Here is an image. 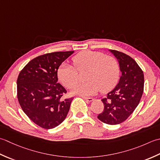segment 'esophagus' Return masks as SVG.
I'll list each match as a JSON object with an SVG mask.
<instances>
[{"label":"esophagus","instance_id":"obj_1","mask_svg":"<svg viewBox=\"0 0 160 160\" xmlns=\"http://www.w3.org/2000/svg\"><path fill=\"white\" fill-rule=\"evenodd\" d=\"M82 98L85 100H86L87 102H92L93 101V98H92V97H82Z\"/></svg>","mask_w":160,"mask_h":160}]
</instances>
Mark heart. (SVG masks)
Returning a JSON list of instances; mask_svg holds the SVG:
<instances>
[{
    "label": "heart",
    "instance_id": "1",
    "mask_svg": "<svg viewBox=\"0 0 160 160\" xmlns=\"http://www.w3.org/2000/svg\"><path fill=\"white\" fill-rule=\"evenodd\" d=\"M74 66L63 63L57 71L58 79L68 88H73L79 79V72L87 70L85 79L74 88V92L81 95H91L98 92H106L117 84L119 77V66L112 56L98 51L83 50L72 58Z\"/></svg>",
    "mask_w": 160,
    "mask_h": 160
}]
</instances>
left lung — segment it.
Here are the masks:
<instances>
[{"label": "left lung", "mask_w": 160, "mask_h": 160, "mask_svg": "<svg viewBox=\"0 0 160 160\" xmlns=\"http://www.w3.org/2000/svg\"><path fill=\"white\" fill-rule=\"evenodd\" d=\"M109 51L118 60L122 76L115 88L102 99L104 109L97 118L107 124L116 125L128 119L138 106L144 91V77L132 57L117 50Z\"/></svg>", "instance_id": "8db88e82"}]
</instances>
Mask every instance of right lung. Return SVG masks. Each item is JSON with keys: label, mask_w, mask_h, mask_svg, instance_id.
Instances as JSON below:
<instances>
[{"label": "right lung", "mask_w": 160, "mask_h": 160, "mask_svg": "<svg viewBox=\"0 0 160 160\" xmlns=\"http://www.w3.org/2000/svg\"><path fill=\"white\" fill-rule=\"evenodd\" d=\"M74 51L55 52L31 60L17 79V97L22 110L32 122L45 129L64 121L72 98L63 99L66 90L58 83L57 71Z\"/></svg>", "instance_id": "right-lung-1"}]
</instances>
